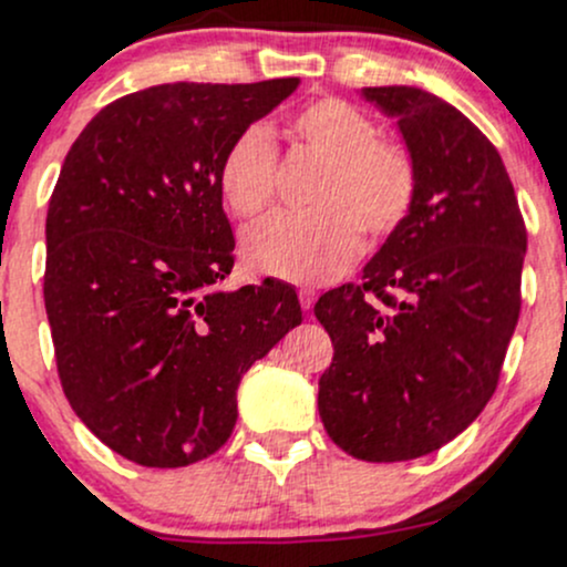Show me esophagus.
I'll return each mask as SVG.
<instances>
[{"label": "esophagus", "instance_id": "34e87169", "mask_svg": "<svg viewBox=\"0 0 567 567\" xmlns=\"http://www.w3.org/2000/svg\"><path fill=\"white\" fill-rule=\"evenodd\" d=\"M298 301H301L303 311H309L311 306H315V301H317V292L311 290V288H301V290H298Z\"/></svg>", "mask_w": 567, "mask_h": 567}]
</instances>
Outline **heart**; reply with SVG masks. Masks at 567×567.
<instances>
[{
    "instance_id": "heart-1",
    "label": "heart",
    "mask_w": 567,
    "mask_h": 567,
    "mask_svg": "<svg viewBox=\"0 0 567 567\" xmlns=\"http://www.w3.org/2000/svg\"><path fill=\"white\" fill-rule=\"evenodd\" d=\"M290 141L322 159L309 213H277L245 231L250 269L288 282L322 285L362 252V231L381 239L400 229L419 197V165L400 141L383 138L373 116L343 97L324 95L290 114ZM279 154L264 127L229 143L218 167L226 205L239 218L261 216L275 202Z\"/></svg>"
}]
</instances>
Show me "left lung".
Instances as JSON below:
<instances>
[{"instance_id":"1","label":"left lung","mask_w":567,"mask_h":567,"mask_svg":"<svg viewBox=\"0 0 567 567\" xmlns=\"http://www.w3.org/2000/svg\"><path fill=\"white\" fill-rule=\"evenodd\" d=\"M365 97L400 120L419 197L360 282L315 303L333 341L317 405L341 451L386 464L437 451L491 402L528 231L496 146L458 109L415 87Z\"/></svg>"}]
</instances>
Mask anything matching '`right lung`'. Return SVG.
I'll return each instance as SVG.
<instances>
[{"mask_svg":"<svg viewBox=\"0 0 567 567\" xmlns=\"http://www.w3.org/2000/svg\"><path fill=\"white\" fill-rule=\"evenodd\" d=\"M298 82L138 90L101 109L63 159L44 226L58 379L127 461L175 470L216 453L243 375L301 324L277 279L218 290L234 266L220 159Z\"/></svg>","mask_w":567,"mask_h":567,"instance_id":"obj_1","label":"right lung"}]
</instances>
